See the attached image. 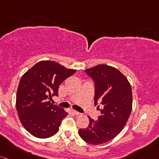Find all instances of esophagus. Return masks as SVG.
I'll use <instances>...</instances> for the list:
<instances>
[{"mask_svg": "<svg viewBox=\"0 0 159 159\" xmlns=\"http://www.w3.org/2000/svg\"><path fill=\"white\" fill-rule=\"evenodd\" d=\"M71 112H72L73 114L75 115V116H79V115L81 114V113L78 112V111H75V110H71Z\"/></svg>", "mask_w": 159, "mask_h": 159, "instance_id": "esophagus-1", "label": "esophagus"}]
</instances>
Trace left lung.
Returning a JSON list of instances; mask_svg holds the SVG:
<instances>
[{"instance_id":"1","label":"left lung","mask_w":159,"mask_h":159,"mask_svg":"<svg viewBox=\"0 0 159 159\" xmlns=\"http://www.w3.org/2000/svg\"><path fill=\"white\" fill-rule=\"evenodd\" d=\"M95 86L94 105L101 106L98 119L88 116V128L79 129L83 140L91 145L110 141L123 130L132 110V90L126 77L111 66L98 65L86 69Z\"/></svg>"}]
</instances>
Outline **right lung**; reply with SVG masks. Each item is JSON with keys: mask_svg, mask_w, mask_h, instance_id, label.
<instances>
[{"mask_svg": "<svg viewBox=\"0 0 159 159\" xmlns=\"http://www.w3.org/2000/svg\"><path fill=\"white\" fill-rule=\"evenodd\" d=\"M76 70L53 61H40L21 78L16 93V110L26 130L38 138L58 132L68 113L49 99L58 96L60 84Z\"/></svg>", "mask_w": 159, "mask_h": 159, "instance_id": "right-lung-1", "label": "right lung"}]
</instances>
